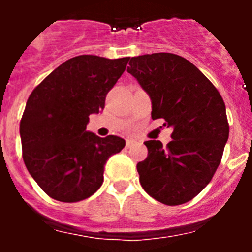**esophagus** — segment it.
<instances>
[{
	"instance_id": "esophagus-1",
	"label": "esophagus",
	"mask_w": 252,
	"mask_h": 252,
	"mask_svg": "<svg viewBox=\"0 0 252 252\" xmlns=\"http://www.w3.org/2000/svg\"><path fill=\"white\" fill-rule=\"evenodd\" d=\"M135 144H136V141H135V140H127V141H126V148H127V149L132 148Z\"/></svg>"
}]
</instances>
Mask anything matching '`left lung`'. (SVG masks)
<instances>
[{
	"label": "left lung",
	"mask_w": 252,
	"mask_h": 252,
	"mask_svg": "<svg viewBox=\"0 0 252 252\" xmlns=\"http://www.w3.org/2000/svg\"><path fill=\"white\" fill-rule=\"evenodd\" d=\"M127 72L151 99L153 120L164 119L171 141H146L148 158L137 162L140 183L154 199L178 206L206 188L221 162L230 127L221 94L183 57L154 53L130 59Z\"/></svg>",
	"instance_id": "1"
}]
</instances>
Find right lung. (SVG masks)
<instances>
[{
	"label": "right lung",
	"mask_w": 252,
	"mask_h": 252,
	"mask_svg": "<svg viewBox=\"0 0 252 252\" xmlns=\"http://www.w3.org/2000/svg\"><path fill=\"white\" fill-rule=\"evenodd\" d=\"M128 59L74 57L31 92L20 122L22 159L53 199L73 203L91 197L103 183L108 158L125 148L121 137H99L86 128L90 115L104 108Z\"/></svg>",
	"instance_id": "obj_1"
}]
</instances>
